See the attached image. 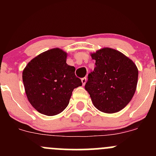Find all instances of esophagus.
I'll return each mask as SVG.
<instances>
[{
    "label": "esophagus",
    "instance_id": "1",
    "mask_svg": "<svg viewBox=\"0 0 156 156\" xmlns=\"http://www.w3.org/2000/svg\"><path fill=\"white\" fill-rule=\"evenodd\" d=\"M81 82H82V84H83V86H84V85H85L86 82H87V78H86V77H84V78H81Z\"/></svg>",
    "mask_w": 156,
    "mask_h": 156
}]
</instances>
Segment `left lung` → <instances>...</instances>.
Instances as JSON below:
<instances>
[{
  "label": "left lung",
  "instance_id": "8db88e82",
  "mask_svg": "<svg viewBox=\"0 0 156 156\" xmlns=\"http://www.w3.org/2000/svg\"><path fill=\"white\" fill-rule=\"evenodd\" d=\"M90 56L96 61V67L88 75L84 87L93 104L105 113L121 111L135 94L137 67L125 54L112 48H102Z\"/></svg>",
  "mask_w": 156,
  "mask_h": 156
}]
</instances>
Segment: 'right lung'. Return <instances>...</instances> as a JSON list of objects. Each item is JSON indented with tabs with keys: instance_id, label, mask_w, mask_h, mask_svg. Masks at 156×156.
Wrapping results in <instances>:
<instances>
[{
	"instance_id": "obj_1",
	"label": "right lung",
	"mask_w": 156,
	"mask_h": 156,
	"mask_svg": "<svg viewBox=\"0 0 156 156\" xmlns=\"http://www.w3.org/2000/svg\"><path fill=\"white\" fill-rule=\"evenodd\" d=\"M67 53L59 48L35 56L23 72L28 100L38 112L48 116L62 112L69 103L72 91L82 85L75 68L66 63Z\"/></svg>"
}]
</instances>
